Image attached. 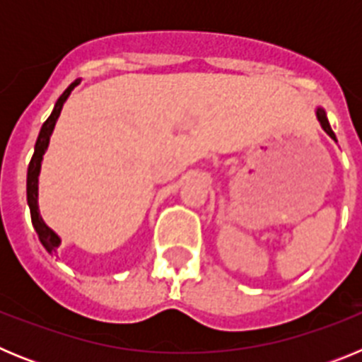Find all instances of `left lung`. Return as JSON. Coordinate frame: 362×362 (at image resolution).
Segmentation results:
<instances>
[{"mask_svg":"<svg viewBox=\"0 0 362 362\" xmlns=\"http://www.w3.org/2000/svg\"><path fill=\"white\" fill-rule=\"evenodd\" d=\"M315 116H317V121H319V123H321L322 130H325V132L328 134V136H330L332 139H334L335 143H337V139H335V134H334V130H332L330 123H328V117H326V112H325V108H322V107H317V108H315Z\"/></svg>","mask_w":362,"mask_h":362,"instance_id":"obj_1","label":"left lung"}]
</instances>
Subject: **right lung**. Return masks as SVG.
Returning a JSON list of instances; mask_svg holds the SVG:
<instances>
[{
  "mask_svg": "<svg viewBox=\"0 0 362 362\" xmlns=\"http://www.w3.org/2000/svg\"><path fill=\"white\" fill-rule=\"evenodd\" d=\"M81 83V79H76L74 83H70L69 88L59 95V99L54 105L52 114L49 116V119L45 121L43 127L40 130V136H37L36 146H34V156L30 159V165H28L27 172V203L28 209H30V217H32V225H34V230H36L37 238H40L41 245L45 246V250L49 254H57V248L62 245V238L50 228L47 223L43 221L40 214V204H37V187H40V172H41V163H43V156L49 148L50 136L54 132V127L57 123V117L62 114V108L65 105V101L69 99L70 92L76 88V86Z\"/></svg>",
  "mask_w": 362,
  "mask_h": 362,
  "instance_id": "obj_1",
  "label": "right lung"
}]
</instances>
